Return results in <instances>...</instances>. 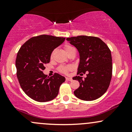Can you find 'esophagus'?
Returning a JSON list of instances; mask_svg holds the SVG:
<instances>
[{
    "mask_svg": "<svg viewBox=\"0 0 132 132\" xmlns=\"http://www.w3.org/2000/svg\"><path fill=\"white\" fill-rule=\"evenodd\" d=\"M66 79L67 80V81H72V79L71 78H66Z\"/></svg>",
    "mask_w": 132,
    "mask_h": 132,
    "instance_id": "1",
    "label": "esophagus"
}]
</instances>
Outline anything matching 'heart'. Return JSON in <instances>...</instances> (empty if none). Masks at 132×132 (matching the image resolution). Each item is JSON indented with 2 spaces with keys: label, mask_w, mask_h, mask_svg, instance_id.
Here are the masks:
<instances>
[{
  "label": "heart",
  "mask_w": 132,
  "mask_h": 132,
  "mask_svg": "<svg viewBox=\"0 0 132 132\" xmlns=\"http://www.w3.org/2000/svg\"><path fill=\"white\" fill-rule=\"evenodd\" d=\"M75 49V48H73L72 46H70V45H65L64 46V50L65 51H66V53L68 54L69 53L71 52V51L72 50ZM53 54H54V51H53L52 53L51 54V58H52L53 56ZM72 67L70 65H68V66H59L58 69H57V70H58L59 72H61V73H63V74H67L69 71H70L72 70Z\"/></svg>",
  "instance_id": "b5f03b06"
}]
</instances>
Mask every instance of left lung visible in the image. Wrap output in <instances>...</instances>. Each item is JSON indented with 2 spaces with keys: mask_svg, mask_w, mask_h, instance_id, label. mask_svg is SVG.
Returning <instances> with one entry per match:
<instances>
[{
  "mask_svg": "<svg viewBox=\"0 0 132 132\" xmlns=\"http://www.w3.org/2000/svg\"><path fill=\"white\" fill-rule=\"evenodd\" d=\"M66 40L79 53L77 75L87 72V77L83 79L79 76L72 78L80 84L74 94L83 101L98 99L107 91L112 79V60L109 48L99 38L95 37L82 35L67 38Z\"/></svg>",
  "mask_w": 132,
  "mask_h": 132,
  "instance_id": "left-lung-1",
  "label": "left lung"
}]
</instances>
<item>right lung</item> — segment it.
Returning a JSON list of instances; mask_svg holds the SVG:
<instances>
[{"instance_id": "right-lung-1", "label": "right lung", "mask_w": 132, "mask_h": 132, "mask_svg": "<svg viewBox=\"0 0 132 132\" xmlns=\"http://www.w3.org/2000/svg\"><path fill=\"white\" fill-rule=\"evenodd\" d=\"M65 38L42 35L27 41L18 51L16 76L20 87L31 99L40 102L54 99L65 78L57 73L47 77L43 70L50 61L51 53Z\"/></svg>"}]
</instances>
